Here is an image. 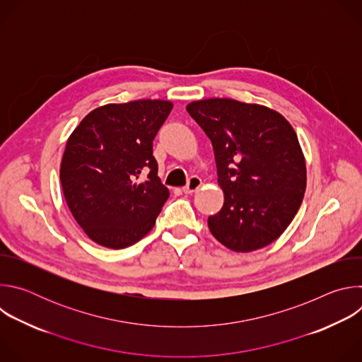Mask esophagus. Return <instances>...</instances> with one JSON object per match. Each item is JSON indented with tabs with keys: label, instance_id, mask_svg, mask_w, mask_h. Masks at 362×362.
Instances as JSON below:
<instances>
[{
	"label": "esophagus",
	"instance_id": "1",
	"mask_svg": "<svg viewBox=\"0 0 362 362\" xmlns=\"http://www.w3.org/2000/svg\"><path fill=\"white\" fill-rule=\"evenodd\" d=\"M200 186H202V179H200V177H197V176H192V177L189 179L187 185L183 187V193L190 194V193H193V192L199 190V189H200Z\"/></svg>",
	"mask_w": 362,
	"mask_h": 362
}]
</instances>
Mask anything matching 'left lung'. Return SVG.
<instances>
[{
    "label": "left lung",
    "instance_id": "left-lung-1",
    "mask_svg": "<svg viewBox=\"0 0 362 362\" xmlns=\"http://www.w3.org/2000/svg\"><path fill=\"white\" fill-rule=\"evenodd\" d=\"M186 110L212 141L225 194L208 219L212 235L233 252L268 246L289 226L306 189L293 127L274 109L233 98L192 101Z\"/></svg>",
    "mask_w": 362,
    "mask_h": 362
}]
</instances>
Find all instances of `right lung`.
I'll return each instance as SVG.
<instances>
[{
    "mask_svg": "<svg viewBox=\"0 0 362 362\" xmlns=\"http://www.w3.org/2000/svg\"><path fill=\"white\" fill-rule=\"evenodd\" d=\"M172 109L169 100L112 103L70 134L62 187L73 218L97 245L132 246L156 223L169 189L158 176L153 139Z\"/></svg>",
    "mask_w": 362,
    "mask_h": 362,
    "instance_id": "obj_1",
    "label": "right lung"
}]
</instances>
